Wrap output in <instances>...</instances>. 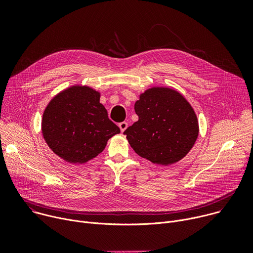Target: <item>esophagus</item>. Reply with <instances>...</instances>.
<instances>
[{
    "label": "esophagus",
    "instance_id": "esophagus-1",
    "mask_svg": "<svg viewBox=\"0 0 253 253\" xmlns=\"http://www.w3.org/2000/svg\"><path fill=\"white\" fill-rule=\"evenodd\" d=\"M119 128H120V130H121V132H124L126 129H127V127H128V123L127 122H121V123H119Z\"/></svg>",
    "mask_w": 253,
    "mask_h": 253
}]
</instances>
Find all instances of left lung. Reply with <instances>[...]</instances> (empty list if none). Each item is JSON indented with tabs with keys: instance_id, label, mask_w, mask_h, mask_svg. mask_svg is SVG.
Listing matches in <instances>:
<instances>
[{
	"instance_id": "1",
	"label": "left lung",
	"mask_w": 253,
	"mask_h": 253,
	"mask_svg": "<svg viewBox=\"0 0 253 253\" xmlns=\"http://www.w3.org/2000/svg\"><path fill=\"white\" fill-rule=\"evenodd\" d=\"M139 119L124 134L141 157L170 165L182 159L198 136V121L185 98L169 88H152L135 103Z\"/></svg>"
}]
</instances>
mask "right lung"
I'll return each instance as SVG.
<instances>
[{"label": "right lung", "instance_id": "1", "mask_svg": "<svg viewBox=\"0 0 253 253\" xmlns=\"http://www.w3.org/2000/svg\"><path fill=\"white\" fill-rule=\"evenodd\" d=\"M42 132L55 154L76 164L100 154L120 129L108 118L98 92L73 86L51 100L43 114Z\"/></svg>", "mask_w": 253, "mask_h": 253}]
</instances>
